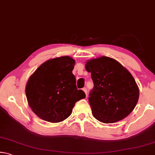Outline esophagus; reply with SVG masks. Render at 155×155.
I'll use <instances>...</instances> for the list:
<instances>
[{"mask_svg": "<svg viewBox=\"0 0 155 155\" xmlns=\"http://www.w3.org/2000/svg\"><path fill=\"white\" fill-rule=\"evenodd\" d=\"M83 91H84V92H85V95H86V96H87V88H86V87H84V88H83Z\"/></svg>", "mask_w": 155, "mask_h": 155, "instance_id": "obj_1", "label": "esophagus"}]
</instances>
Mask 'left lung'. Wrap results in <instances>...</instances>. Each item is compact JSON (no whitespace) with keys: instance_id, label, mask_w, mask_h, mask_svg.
<instances>
[{"instance_id":"8db88e82","label":"left lung","mask_w":155,"mask_h":155,"mask_svg":"<svg viewBox=\"0 0 155 155\" xmlns=\"http://www.w3.org/2000/svg\"><path fill=\"white\" fill-rule=\"evenodd\" d=\"M85 69L91 72L94 87L89 103L98 121L114 123L128 116L137 103L140 91L134 78L118 61L108 57L89 60Z\"/></svg>"}]
</instances>
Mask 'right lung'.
Here are the masks:
<instances>
[{
  "label": "right lung",
  "instance_id": "add662e5",
  "mask_svg": "<svg viewBox=\"0 0 155 155\" xmlns=\"http://www.w3.org/2000/svg\"><path fill=\"white\" fill-rule=\"evenodd\" d=\"M74 64L68 56L49 59L28 78L25 89L28 105L41 119L62 122L71 115L75 103L85 98L76 85Z\"/></svg>",
  "mask_w": 155,
  "mask_h": 155
}]
</instances>
